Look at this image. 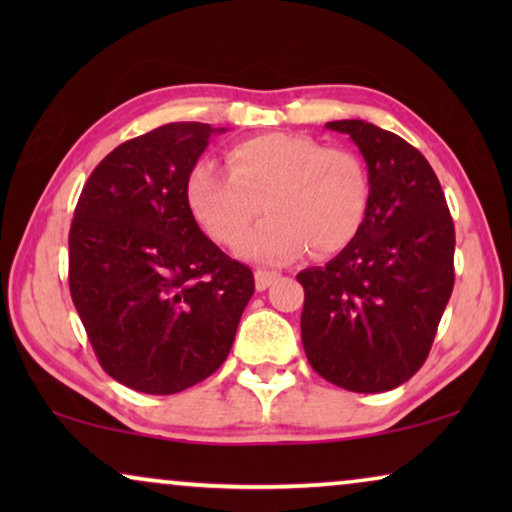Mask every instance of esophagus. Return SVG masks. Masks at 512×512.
<instances>
[{"label": "esophagus", "mask_w": 512, "mask_h": 512, "mask_svg": "<svg viewBox=\"0 0 512 512\" xmlns=\"http://www.w3.org/2000/svg\"><path fill=\"white\" fill-rule=\"evenodd\" d=\"M254 279H256V289L265 291L272 282H277L279 275H277V272H270V270H256Z\"/></svg>", "instance_id": "34e87169"}]
</instances>
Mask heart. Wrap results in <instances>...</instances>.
Here are the masks:
<instances>
[{"label":"heart","instance_id":"heart-1","mask_svg":"<svg viewBox=\"0 0 512 512\" xmlns=\"http://www.w3.org/2000/svg\"><path fill=\"white\" fill-rule=\"evenodd\" d=\"M228 170L202 160L186 179V205L214 242L233 247L263 209L270 216L240 244L258 263L307 249L338 254L359 235L370 205L368 172L352 151L305 135L270 132L230 146Z\"/></svg>","mask_w":512,"mask_h":512}]
</instances>
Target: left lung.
Instances as JSON below:
<instances>
[{
    "mask_svg": "<svg viewBox=\"0 0 512 512\" xmlns=\"http://www.w3.org/2000/svg\"><path fill=\"white\" fill-rule=\"evenodd\" d=\"M366 160L370 205L359 235L324 268L298 272L310 366L356 394L408 382L429 356L454 286V223L429 160L373 123L331 121Z\"/></svg>",
    "mask_w": 512,
    "mask_h": 512,
    "instance_id": "left-lung-1",
    "label": "left lung"
}]
</instances>
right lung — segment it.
<instances>
[{
  "instance_id": "obj_1",
  "label": "right lung",
  "mask_w": 512,
  "mask_h": 512,
  "mask_svg": "<svg viewBox=\"0 0 512 512\" xmlns=\"http://www.w3.org/2000/svg\"><path fill=\"white\" fill-rule=\"evenodd\" d=\"M226 128L167 123L116 146L83 186L69 230V291L102 368L142 394L219 370L254 275L202 233L186 179Z\"/></svg>"
}]
</instances>
